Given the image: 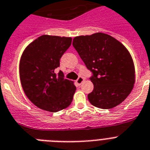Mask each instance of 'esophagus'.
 Wrapping results in <instances>:
<instances>
[{"label": "esophagus", "instance_id": "34e87169", "mask_svg": "<svg viewBox=\"0 0 150 150\" xmlns=\"http://www.w3.org/2000/svg\"><path fill=\"white\" fill-rule=\"evenodd\" d=\"M84 79L83 78V77H79V79H77L76 81V83L79 84V85H81V84L84 82Z\"/></svg>", "mask_w": 150, "mask_h": 150}]
</instances>
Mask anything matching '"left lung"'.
Listing matches in <instances>:
<instances>
[{
	"instance_id": "8db88e82",
	"label": "left lung",
	"mask_w": 150,
	"mask_h": 150,
	"mask_svg": "<svg viewBox=\"0 0 150 150\" xmlns=\"http://www.w3.org/2000/svg\"><path fill=\"white\" fill-rule=\"evenodd\" d=\"M72 45L92 71L93 90L88 95L93 106L112 109L127 98L135 82L132 57L121 42L107 34L74 38Z\"/></svg>"
}]
</instances>
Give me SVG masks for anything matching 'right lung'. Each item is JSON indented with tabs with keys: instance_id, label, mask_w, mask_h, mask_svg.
Wrapping results in <instances>:
<instances>
[{
	"instance_id": "add662e5",
	"label": "right lung",
	"mask_w": 150,
	"mask_h": 150,
	"mask_svg": "<svg viewBox=\"0 0 150 150\" xmlns=\"http://www.w3.org/2000/svg\"><path fill=\"white\" fill-rule=\"evenodd\" d=\"M71 38L44 35L29 44L19 62V78L30 101L45 111L56 112L71 104L76 87L55 69Z\"/></svg>"
}]
</instances>
